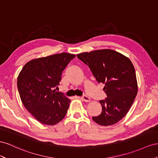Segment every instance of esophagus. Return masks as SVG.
Masks as SVG:
<instances>
[{
	"label": "esophagus",
	"instance_id": "esophagus-1",
	"mask_svg": "<svg viewBox=\"0 0 158 158\" xmlns=\"http://www.w3.org/2000/svg\"><path fill=\"white\" fill-rule=\"evenodd\" d=\"M81 98L83 99V100L85 102H89V101H90L89 97H88L86 96V95H83Z\"/></svg>",
	"mask_w": 158,
	"mask_h": 158
}]
</instances>
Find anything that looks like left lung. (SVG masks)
Returning a JSON list of instances; mask_svg holds the SVG:
<instances>
[{
	"label": "left lung",
	"instance_id": "obj_1",
	"mask_svg": "<svg viewBox=\"0 0 158 158\" xmlns=\"http://www.w3.org/2000/svg\"><path fill=\"white\" fill-rule=\"evenodd\" d=\"M89 66L98 83L105 85L106 94L99 101L102 112L93 120L102 126L112 125L127 114L138 93L134 67L128 57L112 49L85 52L77 55Z\"/></svg>",
	"mask_w": 158,
	"mask_h": 158
}]
</instances>
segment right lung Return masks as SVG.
<instances>
[{
  "mask_svg": "<svg viewBox=\"0 0 158 158\" xmlns=\"http://www.w3.org/2000/svg\"><path fill=\"white\" fill-rule=\"evenodd\" d=\"M61 53L33 60L23 67L17 87L26 109L40 123L54 125L64 118L70 100L54 89L60 85L62 72L75 58Z\"/></svg>",
  "mask_w": 158,
  "mask_h": 158,
  "instance_id": "add662e5",
  "label": "right lung"
}]
</instances>
